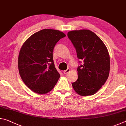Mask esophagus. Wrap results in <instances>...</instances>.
Listing matches in <instances>:
<instances>
[{
  "instance_id": "1",
  "label": "esophagus",
  "mask_w": 126,
  "mask_h": 126,
  "mask_svg": "<svg viewBox=\"0 0 126 126\" xmlns=\"http://www.w3.org/2000/svg\"><path fill=\"white\" fill-rule=\"evenodd\" d=\"M69 71H70V69H69V68H68L67 70H65V71H63V73L64 74H67L68 73H69Z\"/></svg>"
}]
</instances>
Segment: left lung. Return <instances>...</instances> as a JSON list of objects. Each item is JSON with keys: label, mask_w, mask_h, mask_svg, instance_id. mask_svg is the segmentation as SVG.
<instances>
[{"label": "left lung", "mask_w": 126, "mask_h": 126, "mask_svg": "<svg viewBox=\"0 0 126 126\" xmlns=\"http://www.w3.org/2000/svg\"><path fill=\"white\" fill-rule=\"evenodd\" d=\"M68 37L83 64L77 68L78 79L72 83L78 94L88 96L95 93L105 83L110 69V58L105 44L93 32L72 31ZM79 63L82 62L79 61Z\"/></svg>", "instance_id": "1"}]
</instances>
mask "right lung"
<instances>
[{
  "label": "right lung",
  "mask_w": 126,
  "mask_h": 126,
  "mask_svg": "<svg viewBox=\"0 0 126 126\" xmlns=\"http://www.w3.org/2000/svg\"><path fill=\"white\" fill-rule=\"evenodd\" d=\"M65 34L58 30L44 29L24 42L18 58L19 72L23 82L35 93L44 94L54 88L60 75L53 58L54 46Z\"/></svg>",
  "instance_id": "add662e5"
}]
</instances>
